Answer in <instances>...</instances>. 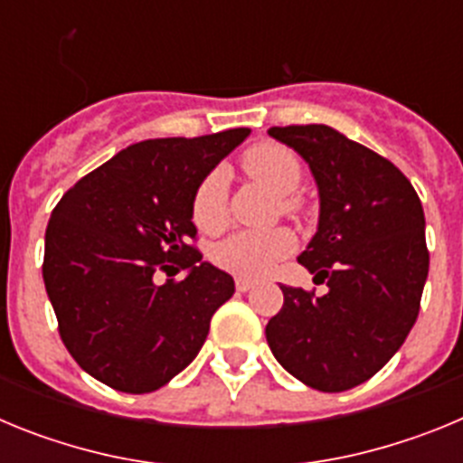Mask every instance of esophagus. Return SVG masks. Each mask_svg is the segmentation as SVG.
<instances>
[{
  "instance_id": "obj_1",
  "label": "esophagus",
  "mask_w": 463,
  "mask_h": 463,
  "mask_svg": "<svg viewBox=\"0 0 463 463\" xmlns=\"http://www.w3.org/2000/svg\"><path fill=\"white\" fill-rule=\"evenodd\" d=\"M252 288H255V282L252 280H248V278H236V289H239V292H248V289Z\"/></svg>"
}]
</instances>
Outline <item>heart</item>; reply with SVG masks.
<instances>
[{
    "mask_svg": "<svg viewBox=\"0 0 463 463\" xmlns=\"http://www.w3.org/2000/svg\"><path fill=\"white\" fill-rule=\"evenodd\" d=\"M243 171L252 181L278 194V208L285 215L301 218L306 202L297 194L301 183V159L292 148L282 143L264 141L245 150ZM192 220L203 234H218L229 224V183L227 171L215 166L202 178L192 196ZM297 248V236L288 227L241 229L220 241L211 257L224 271L239 278L267 276L278 261L289 257Z\"/></svg>",
    "mask_w": 463,
    "mask_h": 463,
    "instance_id": "1",
    "label": "heart"
}]
</instances>
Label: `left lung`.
Here are the masks:
<instances>
[{"label":"left lung","mask_w":463,"mask_h":463,"mask_svg":"<svg viewBox=\"0 0 463 463\" xmlns=\"http://www.w3.org/2000/svg\"><path fill=\"white\" fill-rule=\"evenodd\" d=\"M269 134L315 175L320 224L298 264L329 288L315 297L280 285L285 301L267 325L269 347L313 390H353L394 357L420 315L429 273L422 202L390 159L331 127Z\"/></svg>","instance_id":"8db88e82"}]
</instances>
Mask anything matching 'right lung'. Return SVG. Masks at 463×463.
I'll list each match as a JSON object with an SVG mask.
<instances>
[{"label": "right lung", "mask_w": 463, "mask_h": 463, "mask_svg": "<svg viewBox=\"0 0 463 463\" xmlns=\"http://www.w3.org/2000/svg\"><path fill=\"white\" fill-rule=\"evenodd\" d=\"M248 134L239 127L134 143L52 208L43 282L64 347L99 383L155 392L202 350L234 278L202 261L192 196ZM174 266L191 273L175 281ZM157 272L167 273L165 283Z\"/></svg>", "instance_id": "right-lung-1"}]
</instances>
